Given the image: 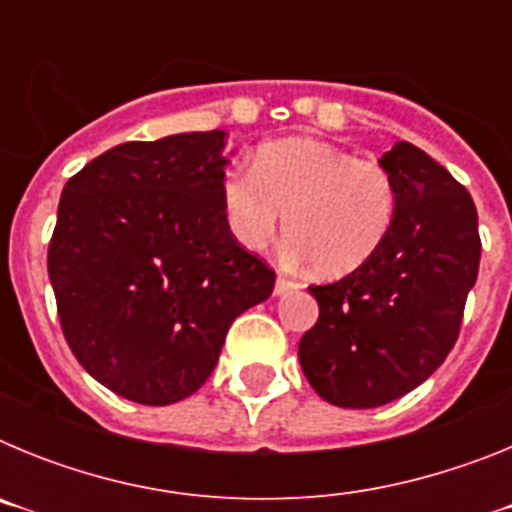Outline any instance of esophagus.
Segmentation results:
<instances>
[{
  "label": "esophagus",
  "instance_id": "obj_1",
  "mask_svg": "<svg viewBox=\"0 0 512 512\" xmlns=\"http://www.w3.org/2000/svg\"><path fill=\"white\" fill-rule=\"evenodd\" d=\"M289 289H297V282H292V279H287L284 274H279L277 284H274V295H287Z\"/></svg>",
  "mask_w": 512,
  "mask_h": 512
}]
</instances>
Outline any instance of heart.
Listing matches in <instances>:
<instances>
[{
	"mask_svg": "<svg viewBox=\"0 0 512 512\" xmlns=\"http://www.w3.org/2000/svg\"><path fill=\"white\" fill-rule=\"evenodd\" d=\"M397 202L387 166L312 138L266 143L253 169L233 166L220 182L235 241L261 251L287 212L289 253L323 277H346L374 259L395 228Z\"/></svg>",
	"mask_w": 512,
	"mask_h": 512,
	"instance_id": "b5f03b06",
	"label": "heart"
}]
</instances>
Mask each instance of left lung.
I'll return each mask as SVG.
<instances>
[{"mask_svg":"<svg viewBox=\"0 0 512 512\" xmlns=\"http://www.w3.org/2000/svg\"><path fill=\"white\" fill-rule=\"evenodd\" d=\"M379 164L395 176V228L354 274L310 287L320 315L297 351L312 390L338 408H379L431 377L459 338L479 271L467 189L408 140Z\"/></svg>","mask_w":512,"mask_h":512,"instance_id":"obj_1","label":"left lung"}]
</instances>
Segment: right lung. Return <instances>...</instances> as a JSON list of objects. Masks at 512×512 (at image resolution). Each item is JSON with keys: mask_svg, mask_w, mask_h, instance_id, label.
<instances>
[{"mask_svg": "<svg viewBox=\"0 0 512 512\" xmlns=\"http://www.w3.org/2000/svg\"><path fill=\"white\" fill-rule=\"evenodd\" d=\"M225 135L120 143L61 192L48 277L63 336L99 384L140 405L200 390L230 323L274 289L225 223Z\"/></svg>", "mask_w": 512, "mask_h": 512, "instance_id": "1", "label": "right lung"}]
</instances>
